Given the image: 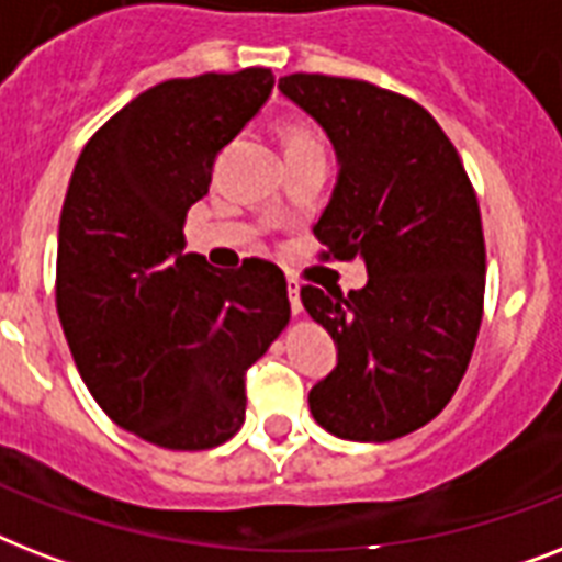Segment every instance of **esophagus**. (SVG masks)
Returning <instances> with one entry per match:
<instances>
[{
	"mask_svg": "<svg viewBox=\"0 0 562 562\" xmlns=\"http://www.w3.org/2000/svg\"><path fill=\"white\" fill-rule=\"evenodd\" d=\"M289 300H291V312H294V315H300V312H303V303H300L297 280H289Z\"/></svg>",
	"mask_w": 562,
	"mask_h": 562,
	"instance_id": "esophagus-1",
	"label": "esophagus"
}]
</instances>
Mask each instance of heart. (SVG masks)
I'll list each match as a JSON object with an SVG mask.
<instances>
[{
	"instance_id": "obj_1",
	"label": "heart",
	"mask_w": 562,
	"mask_h": 562,
	"mask_svg": "<svg viewBox=\"0 0 562 562\" xmlns=\"http://www.w3.org/2000/svg\"><path fill=\"white\" fill-rule=\"evenodd\" d=\"M282 136V148L285 154H303V151H324V145L317 139V134L303 122H289V125H282L280 131Z\"/></svg>"
}]
</instances>
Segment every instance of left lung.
I'll return each mask as SVG.
<instances>
[{
  "label": "left lung",
  "mask_w": 562,
  "mask_h": 562,
  "mask_svg": "<svg viewBox=\"0 0 562 562\" xmlns=\"http://www.w3.org/2000/svg\"><path fill=\"white\" fill-rule=\"evenodd\" d=\"M280 90L324 127L338 183L315 224L324 259L368 265V285H303L338 364L308 391L329 435L384 443L458 391L484 315V229L463 162L428 110L375 83L294 72Z\"/></svg>",
  "instance_id": "8db88e82"
}]
</instances>
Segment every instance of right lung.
<instances>
[{
    "mask_svg": "<svg viewBox=\"0 0 562 562\" xmlns=\"http://www.w3.org/2000/svg\"><path fill=\"white\" fill-rule=\"evenodd\" d=\"M271 90L262 66L157 83L92 134L66 189L55 300L75 368L116 426L162 449L236 435L247 368L289 326L277 265L224 273L183 254L212 162Z\"/></svg>",
    "mask_w": 562,
    "mask_h": 562,
    "instance_id": "obj_1",
    "label": "right lung"
}]
</instances>
